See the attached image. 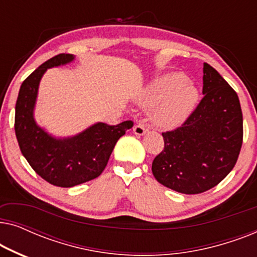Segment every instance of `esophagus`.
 Returning a JSON list of instances; mask_svg holds the SVG:
<instances>
[{"label":"esophagus","instance_id":"esophagus-1","mask_svg":"<svg viewBox=\"0 0 257 257\" xmlns=\"http://www.w3.org/2000/svg\"><path fill=\"white\" fill-rule=\"evenodd\" d=\"M146 132H147V127L143 124V122H139L138 125H136L135 127H133V133H135L136 136H144Z\"/></svg>","mask_w":257,"mask_h":257}]
</instances>
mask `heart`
<instances>
[{"mask_svg":"<svg viewBox=\"0 0 257 257\" xmlns=\"http://www.w3.org/2000/svg\"><path fill=\"white\" fill-rule=\"evenodd\" d=\"M199 91L181 72H165L150 83L136 98L143 107L150 108V120L163 130L181 126L194 111Z\"/></svg>","mask_w":257,"mask_h":257,"instance_id":"b5f03b06","label":"heart"}]
</instances>
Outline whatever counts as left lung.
I'll return each instance as SVG.
<instances>
[{
	"instance_id": "1",
	"label": "left lung",
	"mask_w": 257,
	"mask_h": 257,
	"mask_svg": "<svg viewBox=\"0 0 257 257\" xmlns=\"http://www.w3.org/2000/svg\"><path fill=\"white\" fill-rule=\"evenodd\" d=\"M203 98L187 120L163 133L165 147L152 173L161 185L184 194L213 188L236 164L243 138L238 97L222 76L203 64Z\"/></svg>"
}]
</instances>
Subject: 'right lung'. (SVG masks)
I'll use <instances>...</instances> for the list:
<instances>
[{"label":"right lung","instance_id":"obj_1","mask_svg":"<svg viewBox=\"0 0 257 257\" xmlns=\"http://www.w3.org/2000/svg\"><path fill=\"white\" fill-rule=\"evenodd\" d=\"M75 56L59 54L44 62L21 85L15 106V133L21 152L33 170L49 184L72 187L96 179L106 167L118 139L133 126L96 122L78 135L57 138L35 120L38 86L48 69L71 63Z\"/></svg>","mask_w":257,"mask_h":257}]
</instances>
